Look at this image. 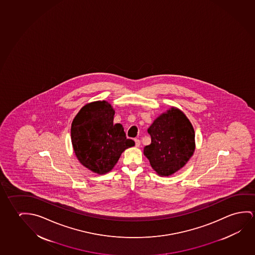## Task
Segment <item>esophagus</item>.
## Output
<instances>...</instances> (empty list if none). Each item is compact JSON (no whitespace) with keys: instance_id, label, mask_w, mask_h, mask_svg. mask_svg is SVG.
<instances>
[{"instance_id":"34e87169","label":"esophagus","mask_w":255,"mask_h":255,"mask_svg":"<svg viewBox=\"0 0 255 255\" xmlns=\"http://www.w3.org/2000/svg\"><path fill=\"white\" fill-rule=\"evenodd\" d=\"M135 145L138 147L140 145V140L139 139H135Z\"/></svg>"}]
</instances>
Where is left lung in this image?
Wrapping results in <instances>:
<instances>
[{
	"label": "left lung",
	"instance_id": "left-lung-1",
	"mask_svg": "<svg viewBox=\"0 0 255 255\" xmlns=\"http://www.w3.org/2000/svg\"><path fill=\"white\" fill-rule=\"evenodd\" d=\"M147 131L151 144L144 147V155L159 176H169L177 172L193 155V126L184 112L176 107L161 114Z\"/></svg>",
	"mask_w": 255,
	"mask_h": 255
}]
</instances>
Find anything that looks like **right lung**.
I'll return each instance as SVG.
<instances>
[{
  "label": "right lung",
  "instance_id": "right-lung-1",
  "mask_svg": "<svg viewBox=\"0 0 255 255\" xmlns=\"http://www.w3.org/2000/svg\"><path fill=\"white\" fill-rule=\"evenodd\" d=\"M115 110L106 101L87 103L71 124V143L79 162L103 175L117 164L122 153L135 145L126 138L121 124L114 125Z\"/></svg>",
  "mask_w": 255,
  "mask_h": 255
}]
</instances>
